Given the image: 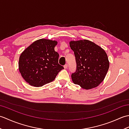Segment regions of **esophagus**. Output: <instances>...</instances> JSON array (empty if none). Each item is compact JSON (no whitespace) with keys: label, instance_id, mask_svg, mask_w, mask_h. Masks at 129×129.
Listing matches in <instances>:
<instances>
[{"label":"esophagus","instance_id":"34e87169","mask_svg":"<svg viewBox=\"0 0 129 129\" xmlns=\"http://www.w3.org/2000/svg\"><path fill=\"white\" fill-rule=\"evenodd\" d=\"M68 64H65V65H64V67L65 69H67V68H68Z\"/></svg>","mask_w":129,"mask_h":129}]
</instances>
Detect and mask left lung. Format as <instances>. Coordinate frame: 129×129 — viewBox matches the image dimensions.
I'll return each mask as SVG.
<instances>
[{"mask_svg":"<svg viewBox=\"0 0 129 129\" xmlns=\"http://www.w3.org/2000/svg\"><path fill=\"white\" fill-rule=\"evenodd\" d=\"M69 44L74 52L76 62V70L72 74L73 83L86 90L99 85L109 68L105 50L86 39L70 41Z\"/></svg>","mask_w":129,"mask_h":129,"instance_id":"1","label":"left lung"}]
</instances>
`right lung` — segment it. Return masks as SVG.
<instances>
[{
    "mask_svg": "<svg viewBox=\"0 0 129 129\" xmlns=\"http://www.w3.org/2000/svg\"><path fill=\"white\" fill-rule=\"evenodd\" d=\"M55 40L41 39L35 41L21 53L19 70L29 84L40 87L55 79L64 69L58 64L59 55L55 51Z\"/></svg>",
    "mask_w": 129,
    "mask_h": 129,
    "instance_id": "1",
    "label": "right lung"
}]
</instances>
